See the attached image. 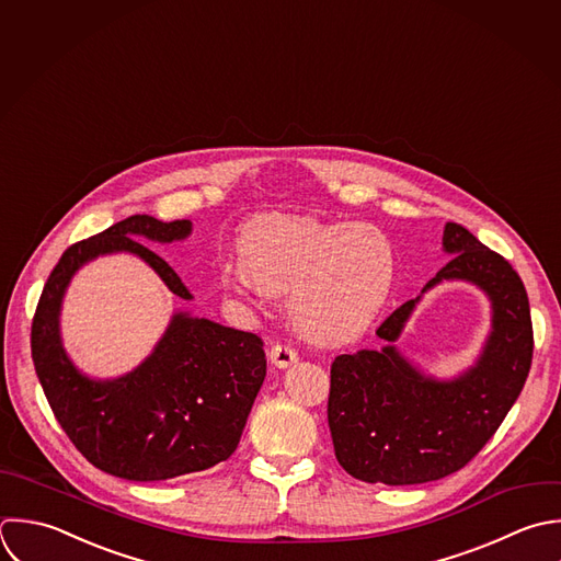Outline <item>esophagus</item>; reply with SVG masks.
I'll return each mask as SVG.
<instances>
[{
    "label": "esophagus",
    "instance_id": "obj_1",
    "mask_svg": "<svg viewBox=\"0 0 561 561\" xmlns=\"http://www.w3.org/2000/svg\"><path fill=\"white\" fill-rule=\"evenodd\" d=\"M268 358H271V363H273L277 369H288L290 365L297 363V352H295L290 345L277 343V345L271 347Z\"/></svg>",
    "mask_w": 561,
    "mask_h": 561
}]
</instances>
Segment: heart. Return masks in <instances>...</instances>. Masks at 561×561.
<instances>
[{"mask_svg":"<svg viewBox=\"0 0 561 561\" xmlns=\"http://www.w3.org/2000/svg\"><path fill=\"white\" fill-rule=\"evenodd\" d=\"M238 262L220 273V286L231 293H290L293 325L319 345L360 339L396 282L391 240L365 222L266 216L242 231Z\"/></svg>","mask_w":561,"mask_h":561,"instance_id":"heart-1","label":"heart"}]
</instances>
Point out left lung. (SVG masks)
Listing matches in <instances>:
<instances>
[{
    "label": "left lung",
    "instance_id": "8db88e82",
    "mask_svg": "<svg viewBox=\"0 0 561 561\" xmlns=\"http://www.w3.org/2000/svg\"><path fill=\"white\" fill-rule=\"evenodd\" d=\"M450 262L380 328V350L336 356L328 422L339 463L365 483L417 485L468 466L499 431L531 369L529 297L512 264L466 227L446 222ZM444 280L477 285L493 328L478 360L453 379L426 375L394 345L424 291Z\"/></svg>",
    "mask_w": 561,
    "mask_h": 561
}]
</instances>
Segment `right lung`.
<instances>
[{"label": "right lung", "mask_w": 561, "mask_h": 561, "mask_svg": "<svg viewBox=\"0 0 561 561\" xmlns=\"http://www.w3.org/2000/svg\"><path fill=\"white\" fill-rule=\"evenodd\" d=\"M192 233L190 220L128 216L71 244L54 266L32 321V360L43 393L71 444L98 470L126 481H168L227 461L266 376L264 343L176 310L152 352L128 374L91 378L65 352L60 310L73 275L102 255L130 253L168 290L192 293L144 242L170 244Z\"/></svg>", "instance_id": "add662e5"}]
</instances>
